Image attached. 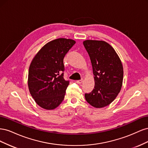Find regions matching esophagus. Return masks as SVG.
<instances>
[{
  "mask_svg": "<svg viewBox=\"0 0 148 148\" xmlns=\"http://www.w3.org/2000/svg\"><path fill=\"white\" fill-rule=\"evenodd\" d=\"M77 83H78V84H82L83 82V79H79V80H77Z\"/></svg>",
  "mask_w": 148,
  "mask_h": 148,
  "instance_id": "obj_1",
  "label": "esophagus"
}]
</instances>
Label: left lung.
I'll list each match as a JSON object with an SVG mask.
<instances>
[{
    "label": "left lung",
    "mask_w": 148,
    "mask_h": 148,
    "mask_svg": "<svg viewBox=\"0 0 148 148\" xmlns=\"http://www.w3.org/2000/svg\"><path fill=\"white\" fill-rule=\"evenodd\" d=\"M83 45L90 57L95 82L93 90L84 97L89 104L101 108L109 105L120 91L122 64L114 48L105 41L86 40Z\"/></svg>",
    "instance_id": "8db88e82"
}]
</instances>
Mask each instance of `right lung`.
<instances>
[{"label":"right lung","instance_id":"right-lung-1","mask_svg":"<svg viewBox=\"0 0 148 148\" xmlns=\"http://www.w3.org/2000/svg\"><path fill=\"white\" fill-rule=\"evenodd\" d=\"M75 42L65 38L53 40L40 49L31 62L29 90L37 104L44 109H56L64 99L69 81L64 78V58Z\"/></svg>","mask_w":148,"mask_h":148}]
</instances>
